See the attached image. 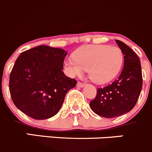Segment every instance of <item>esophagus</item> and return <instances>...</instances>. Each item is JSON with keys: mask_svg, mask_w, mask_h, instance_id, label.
Segmentation results:
<instances>
[{"mask_svg": "<svg viewBox=\"0 0 152 152\" xmlns=\"http://www.w3.org/2000/svg\"><path fill=\"white\" fill-rule=\"evenodd\" d=\"M85 85L84 83H82V82H77V87H83L84 86H85Z\"/></svg>", "mask_w": 152, "mask_h": 152, "instance_id": "1", "label": "esophagus"}]
</instances>
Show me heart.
Segmentation results:
<instances>
[{
    "label": "heart",
    "mask_w": 152,
    "mask_h": 152,
    "mask_svg": "<svg viewBox=\"0 0 152 152\" xmlns=\"http://www.w3.org/2000/svg\"><path fill=\"white\" fill-rule=\"evenodd\" d=\"M123 62V53L119 48L87 45L76 50L73 58L65 61V67L71 76L81 74L87 69L89 76L93 82L106 84L118 75Z\"/></svg>",
    "instance_id": "heart-1"
}]
</instances>
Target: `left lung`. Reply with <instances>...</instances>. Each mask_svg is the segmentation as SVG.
I'll return each instance as SVG.
<instances>
[{"mask_svg": "<svg viewBox=\"0 0 152 152\" xmlns=\"http://www.w3.org/2000/svg\"><path fill=\"white\" fill-rule=\"evenodd\" d=\"M124 54V68L118 79L103 88L97 89L90 102L92 110L102 117L112 118L131 111L140 96L142 86L140 61L128 45L115 39Z\"/></svg>", "mask_w": 152, "mask_h": 152, "instance_id": "8db88e82", "label": "left lung"}]
</instances>
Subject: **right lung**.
<instances>
[{"mask_svg": "<svg viewBox=\"0 0 152 152\" xmlns=\"http://www.w3.org/2000/svg\"><path fill=\"white\" fill-rule=\"evenodd\" d=\"M67 53L39 45L20 54L10 77V95L17 108L37 120L57 114L65 95L77 83L62 71Z\"/></svg>", "mask_w": 152, "mask_h": 152, "instance_id": "obj_1", "label": "right lung"}]
</instances>
